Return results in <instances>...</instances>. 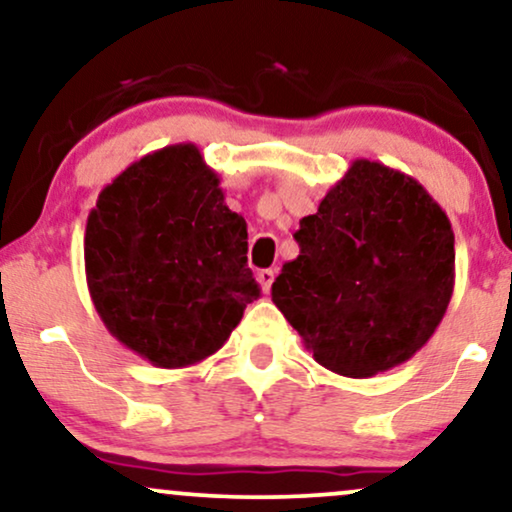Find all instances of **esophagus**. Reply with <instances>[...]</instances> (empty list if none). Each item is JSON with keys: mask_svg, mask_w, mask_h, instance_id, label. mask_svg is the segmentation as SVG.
Segmentation results:
<instances>
[{"mask_svg": "<svg viewBox=\"0 0 512 512\" xmlns=\"http://www.w3.org/2000/svg\"><path fill=\"white\" fill-rule=\"evenodd\" d=\"M257 278H260V283H262V290H264V293H269V290H271V283H274V278H276V269H262L260 274H257Z\"/></svg>", "mask_w": 512, "mask_h": 512, "instance_id": "esophagus-1", "label": "esophagus"}]
</instances>
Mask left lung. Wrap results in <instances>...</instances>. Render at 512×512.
Masks as SVG:
<instances>
[{"instance_id":"obj_1","label":"left lung","mask_w":512,"mask_h":512,"mask_svg":"<svg viewBox=\"0 0 512 512\" xmlns=\"http://www.w3.org/2000/svg\"><path fill=\"white\" fill-rule=\"evenodd\" d=\"M300 255L271 300L328 371L371 378L409 361L442 323L456 281L454 231L409 174L359 158L300 219Z\"/></svg>"}]
</instances>
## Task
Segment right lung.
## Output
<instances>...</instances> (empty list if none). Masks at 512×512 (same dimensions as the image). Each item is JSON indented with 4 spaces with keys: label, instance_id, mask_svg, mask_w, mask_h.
Listing matches in <instances>:
<instances>
[{
    "label": "right lung",
    "instance_id": "add662e5",
    "mask_svg": "<svg viewBox=\"0 0 512 512\" xmlns=\"http://www.w3.org/2000/svg\"><path fill=\"white\" fill-rule=\"evenodd\" d=\"M248 224L196 144L153 151L99 193L84 231V274L103 326L158 368L224 347L260 297Z\"/></svg>",
    "mask_w": 512,
    "mask_h": 512
}]
</instances>
